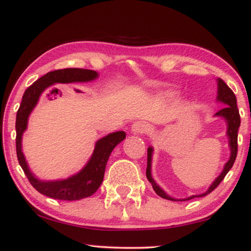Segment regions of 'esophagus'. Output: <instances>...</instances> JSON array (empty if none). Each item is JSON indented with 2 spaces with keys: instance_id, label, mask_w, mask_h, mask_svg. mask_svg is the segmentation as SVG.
<instances>
[{
  "instance_id": "34e87169",
  "label": "esophagus",
  "mask_w": 251,
  "mask_h": 251,
  "mask_svg": "<svg viewBox=\"0 0 251 251\" xmlns=\"http://www.w3.org/2000/svg\"><path fill=\"white\" fill-rule=\"evenodd\" d=\"M150 129L151 128H150L149 124L146 122H142V120H139V122H136L132 125V131H133V133H136V134L149 133Z\"/></svg>"
}]
</instances>
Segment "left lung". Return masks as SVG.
<instances>
[{
  "label": "left lung",
  "instance_id": "1",
  "mask_svg": "<svg viewBox=\"0 0 251 251\" xmlns=\"http://www.w3.org/2000/svg\"><path fill=\"white\" fill-rule=\"evenodd\" d=\"M217 100L226 104L225 108L219 110V111L216 113V116L224 117V118L226 119L227 125H228V128H227V136H228L229 148H230L229 160L226 163V165L223 170L222 175H220L218 178L213 181L212 185L210 186V188L206 190L204 194L192 196V198H188L187 200H192L194 198H202V196L208 195V194L211 193L212 190H215L217 187H218L219 183L223 181L224 178H225L229 170L232 169V166L235 162L236 155H238V132H239V127H240V123H241V118H240L239 109H238V106H236L235 94L233 93L232 89H230L229 87L226 85L225 81H224L223 79H218V96H217ZM151 155H152V148L151 147H149L148 158H147V171H146L147 179H148L149 182L151 183L152 188L156 192L157 195L160 196V198L165 199V200L176 201L175 199L170 198L169 195H166V194L159 188V186L156 185V182L153 181V179L151 178Z\"/></svg>",
  "mask_w": 251,
  "mask_h": 251
}]
</instances>
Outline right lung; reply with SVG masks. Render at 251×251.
Returning a JSON list of instances; mask_svg holds the SVG:
<instances>
[{"label":"right lung","mask_w":251,"mask_h":251,"mask_svg":"<svg viewBox=\"0 0 251 251\" xmlns=\"http://www.w3.org/2000/svg\"><path fill=\"white\" fill-rule=\"evenodd\" d=\"M98 73L93 70L86 69H63L48 72L41 78L36 80L26 89L23 100L17 111L16 117V151L18 157L19 165L27 176L31 185L39 193L48 198L63 201H75L88 198L94 194L101 186L104 178L106 162L113 148L125 139V132L119 131L111 133L96 142L94 152L87 165L75 176H70L65 180L58 181H41L35 178L29 171L27 163L22 151V136L27 127V119L33 108L38 103L40 95L45 89L52 83H70V82H85L94 80Z\"/></svg>","instance_id":"right-lung-1"}]
</instances>
